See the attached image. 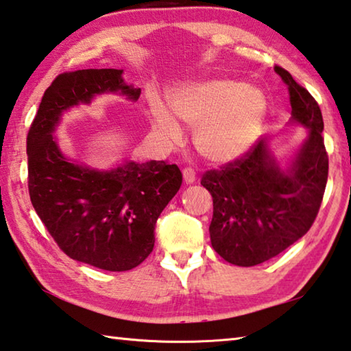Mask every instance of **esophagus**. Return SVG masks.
Masks as SVG:
<instances>
[{
	"label": "esophagus",
	"mask_w": 351,
	"mask_h": 351,
	"mask_svg": "<svg viewBox=\"0 0 351 351\" xmlns=\"http://www.w3.org/2000/svg\"><path fill=\"white\" fill-rule=\"evenodd\" d=\"M183 179H185L186 183H194L195 179H197V176H195V171L193 168H189V166H186V168L183 169Z\"/></svg>",
	"instance_id": "esophagus-1"
}]
</instances>
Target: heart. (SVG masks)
Returning a JSON list of instances; mask_svg holds the SVG:
<instances>
[{
    "label": "heart",
    "mask_w": 351,
    "mask_h": 351,
    "mask_svg": "<svg viewBox=\"0 0 351 351\" xmlns=\"http://www.w3.org/2000/svg\"><path fill=\"white\" fill-rule=\"evenodd\" d=\"M172 110L191 128H199L195 146L216 163L242 157L254 143L265 117L267 101L259 90L237 80H211L179 92L171 100ZM154 119L171 140L182 138V129L162 104L154 103Z\"/></svg>",
    "instance_id": "obj_1"
}]
</instances>
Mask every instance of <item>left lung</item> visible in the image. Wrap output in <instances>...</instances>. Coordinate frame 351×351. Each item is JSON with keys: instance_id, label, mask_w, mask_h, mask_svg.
<instances>
[{"instance_id": "obj_1", "label": "left lung", "mask_w": 351, "mask_h": 351, "mask_svg": "<svg viewBox=\"0 0 351 351\" xmlns=\"http://www.w3.org/2000/svg\"><path fill=\"white\" fill-rule=\"evenodd\" d=\"M274 71L288 88L293 121L308 128L290 168L282 171L269 156L267 140H259L242 157L206 171L200 180L213 195V248L239 267L273 259L306 234L328 179L321 108L290 72L280 66Z\"/></svg>"}]
</instances>
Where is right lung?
Instances as JSON below:
<instances>
[{"instance_id": "right-lung-1", "label": "right lung", "mask_w": 351, "mask_h": 351, "mask_svg": "<svg viewBox=\"0 0 351 351\" xmlns=\"http://www.w3.org/2000/svg\"><path fill=\"white\" fill-rule=\"evenodd\" d=\"M121 72L60 73L27 132V186L36 214L64 254L106 271L132 269L151 254L157 219L182 186L179 166L163 160L100 172L67 162L55 143L63 110L101 92L137 100L141 90L125 84Z\"/></svg>"}]
</instances>
